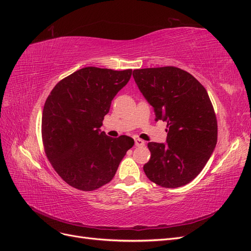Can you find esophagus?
Listing matches in <instances>:
<instances>
[{
	"label": "esophagus",
	"mask_w": 251,
	"mask_h": 251,
	"mask_svg": "<svg viewBox=\"0 0 251 251\" xmlns=\"http://www.w3.org/2000/svg\"><path fill=\"white\" fill-rule=\"evenodd\" d=\"M134 144H135V146H137V147H142V146L145 145V142L143 141V140H141V139H135L134 140Z\"/></svg>",
	"instance_id": "esophagus-1"
}]
</instances>
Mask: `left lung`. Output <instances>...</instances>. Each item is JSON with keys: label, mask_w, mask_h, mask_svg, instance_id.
Listing matches in <instances>:
<instances>
[{"label": "left lung", "mask_w": 251, "mask_h": 251, "mask_svg": "<svg viewBox=\"0 0 251 251\" xmlns=\"http://www.w3.org/2000/svg\"><path fill=\"white\" fill-rule=\"evenodd\" d=\"M133 78L155 121L167 122L166 143H148L150 160L143 169L150 181L181 187L201 173L217 145L218 123L204 86L174 66L133 70Z\"/></svg>", "instance_id": "8db88e82"}]
</instances>
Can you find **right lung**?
<instances>
[{
    "mask_svg": "<svg viewBox=\"0 0 251 251\" xmlns=\"http://www.w3.org/2000/svg\"><path fill=\"white\" fill-rule=\"evenodd\" d=\"M131 69L85 67L63 78L42 114L45 153L64 181L83 191L109 183L134 141L101 131L111 101L130 80Z\"/></svg>",
    "mask_w": 251,
    "mask_h": 251,
    "instance_id": "add662e5",
    "label": "right lung"
}]
</instances>
